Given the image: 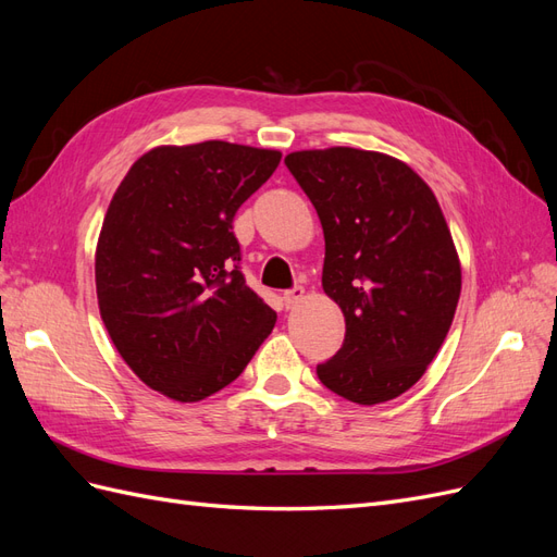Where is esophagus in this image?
I'll return each instance as SVG.
<instances>
[{"mask_svg":"<svg viewBox=\"0 0 557 557\" xmlns=\"http://www.w3.org/2000/svg\"><path fill=\"white\" fill-rule=\"evenodd\" d=\"M301 299H305V288H301V285H295L293 290H285V293H283L285 309H295Z\"/></svg>","mask_w":557,"mask_h":557,"instance_id":"esophagus-1","label":"esophagus"}]
</instances>
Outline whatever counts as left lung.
<instances>
[{
  "mask_svg": "<svg viewBox=\"0 0 557 557\" xmlns=\"http://www.w3.org/2000/svg\"><path fill=\"white\" fill-rule=\"evenodd\" d=\"M285 166L323 225V290L346 318L344 346L318 379L364 407L395 399L425 374L460 299L440 201L409 164L376 150H297Z\"/></svg>",
  "mask_w": 557,
  "mask_h": 557,
  "instance_id": "1",
  "label": "left lung"
}]
</instances>
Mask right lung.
I'll return each instance as SVG.
<instances>
[{
  "mask_svg": "<svg viewBox=\"0 0 557 557\" xmlns=\"http://www.w3.org/2000/svg\"><path fill=\"white\" fill-rule=\"evenodd\" d=\"M278 162V150L230 141L158 146L111 199L95 252L99 313L132 372L170 399L223 391L274 330L232 221Z\"/></svg>",
  "mask_w": 557,
  "mask_h": 557,
  "instance_id": "1",
  "label": "right lung"
}]
</instances>
